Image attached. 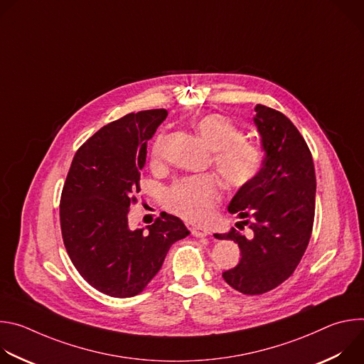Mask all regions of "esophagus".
Here are the masks:
<instances>
[{
    "label": "esophagus",
    "mask_w": 364,
    "mask_h": 364,
    "mask_svg": "<svg viewBox=\"0 0 364 364\" xmlns=\"http://www.w3.org/2000/svg\"><path fill=\"white\" fill-rule=\"evenodd\" d=\"M209 233H210L209 229H205L203 226H193L191 228V235L196 236V237H205Z\"/></svg>",
    "instance_id": "34e87169"
}]
</instances>
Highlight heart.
<instances>
[{"instance_id":"heart-1","label":"heart","mask_w":364,"mask_h":364,"mask_svg":"<svg viewBox=\"0 0 364 364\" xmlns=\"http://www.w3.org/2000/svg\"><path fill=\"white\" fill-rule=\"evenodd\" d=\"M196 132L205 146L212 149V164L229 187H243L261 171L262 149L245 138V131L230 118L209 114L194 122ZM163 136L155 139L151 159H161ZM220 198V184L213 174H200L178 180L166 193V207L188 222H203L213 213Z\"/></svg>"}]
</instances>
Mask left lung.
<instances>
[{
	"label": "left lung",
	"instance_id": "1",
	"mask_svg": "<svg viewBox=\"0 0 364 364\" xmlns=\"http://www.w3.org/2000/svg\"><path fill=\"white\" fill-rule=\"evenodd\" d=\"M253 122L265 151L257 176L240 187L229 204L252 237L235 228L216 239L239 245V264L223 279L246 295L265 294L287 281L308 246L316 212L313 155L295 125L279 111L256 105ZM237 223V225H239Z\"/></svg>",
	"mask_w": 364,
	"mask_h": 364
}]
</instances>
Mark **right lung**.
I'll return each mask as SVG.
<instances>
[{"mask_svg":"<svg viewBox=\"0 0 364 364\" xmlns=\"http://www.w3.org/2000/svg\"><path fill=\"white\" fill-rule=\"evenodd\" d=\"M166 109L128 114L100 128L75 154L60 200L65 247L82 278L115 298L138 295L159 274L171 245L188 236L167 213L144 229L128 226L146 142Z\"/></svg>","mask_w":364,"mask_h":364,"instance_id":"1","label":"right lung"}]
</instances>
